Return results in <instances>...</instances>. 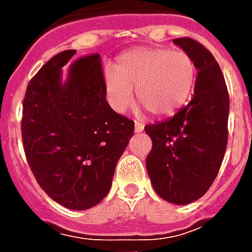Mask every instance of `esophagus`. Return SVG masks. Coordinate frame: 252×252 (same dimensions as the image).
I'll list each match as a JSON object with an SVG mask.
<instances>
[{
    "instance_id": "1",
    "label": "esophagus",
    "mask_w": 252,
    "mask_h": 252,
    "mask_svg": "<svg viewBox=\"0 0 252 252\" xmlns=\"http://www.w3.org/2000/svg\"><path fill=\"white\" fill-rule=\"evenodd\" d=\"M143 129H144V124H143V123H136V124H135V132H136V133L143 132Z\"/></svg>"
}]
</instances>
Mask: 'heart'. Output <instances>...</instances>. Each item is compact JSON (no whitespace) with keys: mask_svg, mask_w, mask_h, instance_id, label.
<instances>
[{"mask_svg":"<svg viewBox=\"0 0 252 252\" xmlns=\"http://www.w3.org/2000/svg\"><path fill=\"white\" fill-rule=\"evenodd\" d=\"M197 81L193 58L182 50L139 47L121 54L104 75L110 106L123 113L135 101L155 117H171L191 98Z\"/></svg>","mask_w":252,"mask_h":252,"instance_id":"obj_1","label":"heart"}]
</instances>
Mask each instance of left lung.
<instances>
[{"mask_svg": "<svg viewBox=\"0 0 252 252\" xmlns=\"http://www.w3.org/2000/svg\"><path fill=\"white\" fill-rule=\"evenodd\" d=\"M173 43L194 61V97L174 117L144 126L153 140L146 167L160 198L186 205L205 194L220 170L227 148L229 97L221 68L205 47L189 37Z\"/></svg>", "mask_w": 252, "mask_h": 252, "instance_id": "obj_1", "label": "left lung"}]
</instances>
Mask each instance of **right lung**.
<instances>
[{"instance_id": "1", "label": "right lung", "mask_w": 252, "mask_h": 252, "mask_svg": "<svg viewBox=\"0 0 252 252\" xmlns=\"http://www.w3.org/2000/svg\"><path fill=\"white\" fill-rule=\"evenodd\" d=\"M75 52L55 55L31 79L21 133L41 189L62 206L85 211L109 193L135 124L108 104L99 55L75 59L63 79L62 68Z\"/></svg>"}]
</instances>
